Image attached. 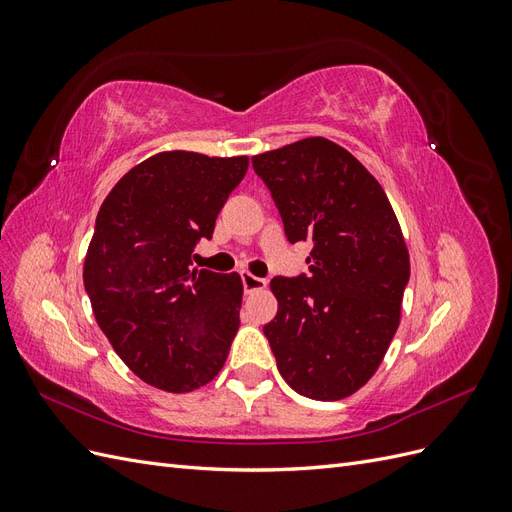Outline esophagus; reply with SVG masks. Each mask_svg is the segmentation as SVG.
<instances>
[{
    "instance_id": "34e87169",
    "label": "esophagus",
    "mask_w": 512,
    "mask_h": 512,
    "mask_svg": "<svg viewBox=\"0 0 512 512\" xmlns=\"http://www.w3.org/2000/svg\"><path fill=\"white\" fill-rule=\"evenodd\" d=\"M241 280H243V288H245V292H256V290L267 288V280H262V277H256V275L247 273V271H243V273H241Z\"/></svg>"
}]
</instances>
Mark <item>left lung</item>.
Instances as JSON below:
<instances>
[{
    "label": "left lung",
    "mask_w": 512,
    "mask_h": 512,
    "mask_svg": "<svg viewBox=\"0 0 512 512\" xmlns=\"http://www.w3.org/2000/svg\"><path fill=\"white\" fill-rule=\"evenodd\" d=\"M290 243L309 241V273L273 277L265 324L277 369L309 399L337 401L376 374L399 327L410 256L376 177L329 138L252 158Z\"/></svg>",
    "instance_id": "1"
}]
</instances>
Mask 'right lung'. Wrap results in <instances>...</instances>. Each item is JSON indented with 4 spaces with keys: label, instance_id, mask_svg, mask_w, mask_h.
<instances>
[{
    "label": "right lung",
    "instance_id": "1",
    "mask_svg": "<svg viewBox=\"0 0 512 512\" xmlns=\"http://www.w3.org/2000/svg\"><path fill=\"white\" fill-rule=\"evenodd\" d=\"M247 156L162 151L108 192L87 247L83 282L108 342L143 382L190 393L220 374L239 329L237 273L192 269Z\"/></svg>",
    "mask_w": 512,
    "mask_h": 512
}]
</instances>
